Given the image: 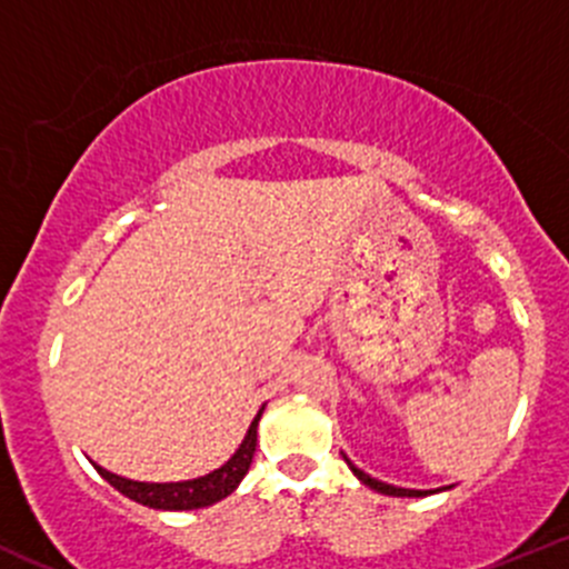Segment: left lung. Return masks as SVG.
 Returning <instances> with one entry per match:
<instances>
[{
	"instance_id": "left-lung-1",
	"label": "left lung",
	"mask_w": 569,
	"mask_h": 569,
	"mask_svg": "<svg viewBox=\"0 0 569 569\" xmlns=\"http://www.w3.org/2000/svg\"><path fill=\"white\" fill-rule=\"evenodd\" d=\"M347 465H350V470L356 472L358 481L367 483L369 489H375V492H380V495H391V498H422V495H428V492H422V489H400V487H391V483L375 481V478H369L367 472L358 470V467L352 465V461H347Z\"/></svg>"
}]
</instances>
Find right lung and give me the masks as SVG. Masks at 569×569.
<instances>
[{
  "mask_svg": "<svg viewBox=\"0 0 569 569\" xmlns=\"http://www.w3.org/2000/svg\"><path fill=\"white\" fill-rule=\"evenodd\" d=\"M258 419L261 411L252 419L250 431H247L244 442L239 445L233 456H230L228 465H222L219 470L208 472V476L194 478V481H180V483H144V481H130V478L113 476V472L97 467L99 476L110 483L113 489H119L121 495H127L130 500L141 506H150V509H163V511H189V509H202V506H211L217 500L228 498L236 487L241 483V478L247 476L252 465V456H256V442H258Z\"/></svg>",
  "mask_w": 569,
  "mask_h": 569,
  "instance_id": "add662e5",
  "label": "right lung"
}]
</instances>
